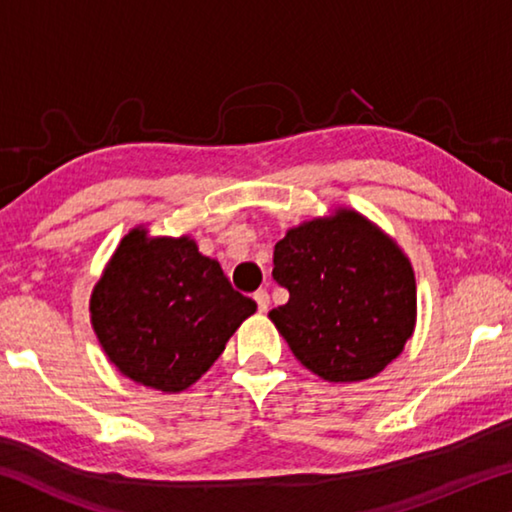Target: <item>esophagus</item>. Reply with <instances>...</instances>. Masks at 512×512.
<instances>
[{
    "instance_id": "1",
    "label": "esophagus",
    "mask_w": 512,
    "mask_h": 512,
    "mask_svg": "<svg viewBox=\"0 0 512 512\" xmlns=\"http://www.w3.org/2000/svg\"><path fill=\"white\" fill-rule=\"evenodd\" d=\"M253 298H255V302H257V309H259V311H266L268 305H271V298H268V293H266L264 289L255 291Z\"/></svg>"
}]
</instances>
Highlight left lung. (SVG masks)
<instances>
[{"label": "left lung", "mask_w": 512, "mask_h": 512, "mask_svg": "<svg viewBox=\"0 0 512 512\" xmlns=\"http://www.w3.org/2000/svg\"><path fill=\"white\" fill-rule=\"evenodd\" d=\"M273 280L289 302L268 318L302 366L327 381L375 377L411 339L413 268L357 212L289 230L273 250Z\"/></svg>", "instance_id": "8db88e82"}]
</instances>
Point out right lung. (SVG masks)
<instances>
[{
    "label": "right lung",
    "instance_id": "add662e5",
    "mask_svg": "<svg viewBox=\"0 0 512 512\" xmlns=\"http://www.w3.org/2000/svg\"><path fill=\"white\" fill-rule=\"evenodd\" d=\"M255 309L192 239H149L144 230L124 237L90 302L110 361L162 393L205 375Z\"/></svg>",
    "mask_w": 512,
    "mask_h": 512
}]
</instances>
